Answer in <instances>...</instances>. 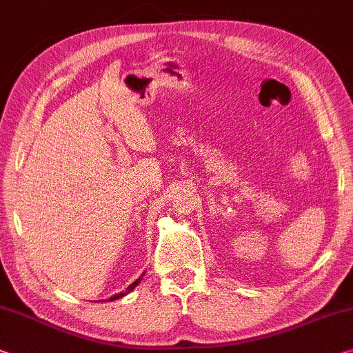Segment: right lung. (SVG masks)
Wrapping results in <instances>:
<instances>
[{
  "label": "right lung",
  "instance_id": "1",
  "mask_svg": "<svg viewBox=\"0 0 353 353\" xmlns=\"http://www.w3.org/2000/svg\"><path fill=\"white\" fill-rule=\"evenodd\" d=\"M143 274L145 273H142V276H140V278H137V279H135L134 281V283L131 284V285H128V289L126 290H123L121 292V294H117V295H113V296H110V298H108V300L107 301H115V300H118V298H123V296H126L128 294H129V292H132L134 289H135V287H137L139 284H140V281H142V278H143ZM102 301V300H101ZM105 301V300H104Z\"/></svg>",
  "mask_w": 353,
  "mask_h": 353
}]
</instances>
